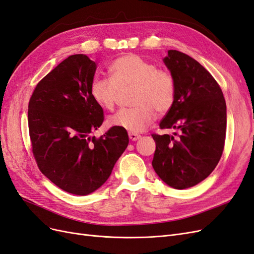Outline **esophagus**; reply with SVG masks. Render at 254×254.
I'll use <instances>...</instances> for the list:
<instances>
[{"label": "esophagus", "instance_id": "esophagus-1", "mask_svg": "<svg viewBox=\"0 0 254 254\" xmlns=\"http://www.w3.org/2000/svg\"><path fill=\"white\" fill-rule=\"evenodd\" d=\"M128 135H129V139L131 140V141H136V140H139L140 137H141V135H140V134L132 133V132H129V133H128Z\"/></svg>", "mask_w": 254, "mask_h": 254}]
</instances>
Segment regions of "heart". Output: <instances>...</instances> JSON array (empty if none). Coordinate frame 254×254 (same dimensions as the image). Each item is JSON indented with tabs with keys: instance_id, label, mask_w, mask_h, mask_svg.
Listing matches in <instances>:
<instances>
[{
	"instance_id": "heart-1",
	"label": "heart",
	"mask_w": 254,
	"mask_h": 254,
	"mask_svg": "<svg viewBox=\"0 0 254 254\" xmlns=\"http://www.w3.org/2000/svg\"><path fill=\"white\" fill-rule=\"evenodd\" d=\"M110 78L96 77L90 92L94 102L106 110H112L121 92L132 88L133 107L121 109L108 119L111 127L137 133L156 119V112L170 110L176 98V80L172 72L157 67L151 61L136 54H126L115 59L109 66Z\"/></svg>"
}]
</instances>
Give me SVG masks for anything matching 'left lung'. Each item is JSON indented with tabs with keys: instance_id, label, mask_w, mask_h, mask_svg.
<instances>
[{
	"instance_id": "left-lung-1",
	"label": "left lung",
	"mask_w": 254,
	"mask_h": 254,
	"mask_svg": "<svg viewBox=\"0 0 254 254\" xmlns=\"http://www.w3.org/2000/svg\"><path fill=\"white\" fill-rule=\"evenodd\" d=\"M164 64L176 80V98L160 123L174 135L152 133V167L167 186L183 190L204 180L225 147L227 107L217 81L191 57L168 51Z\"/></svg>"
}]
</instances>
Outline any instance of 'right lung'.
<instances>
[{"label":"right lung","instance_id":"obj_1","mask_svg":"<svg viewBox=\"0 0 254 254\" xmlns=\"http://www.w3.org/2000/svg\"><path fill=\"white\" fill-rule=\"evenodd\" d=\"M95 71L83 54L67 57L38 82L28 103L38 167L58 188L80 196L103 186L129 143L126 130L115 127L98 139L90 136L104 122L90 92Z\"/></svg>","mask_w":254,"mask_h":254}]
</instances>
